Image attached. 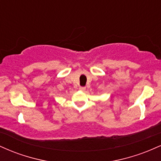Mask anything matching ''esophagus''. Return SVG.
Wrapping results in <instances>:
<instances>
[{"mask_svg": "<svg viewBox=\"0 0 161 161\" xmlns=\"http://www.w3.org/2000/svg\"><path fill=\"white\" fill-rule=\"evenodd\" d=\"M86 89V87H84V86H80V87H79V90H80V91L84 92Z\"/></svg>", "mask_w": 161, "mask_h": 161, "instance_id": "1", "label": "esophagus"}]
</instances>
